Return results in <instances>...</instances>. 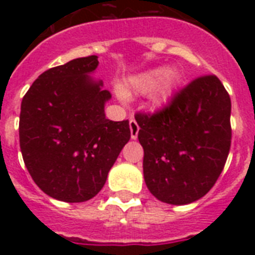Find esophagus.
Wrapping results in <instances>:
<instances>
[{
	"label": "esophagus",
	"instance_id": "34e87169",
	"mask_svg": "<svg viewBox=\"0 0 255 255\" xmlns=\"http://www.w3.org/2000/svg\"><path fill=\"white\" fill-rule=\"evenodd\" d=\"M129 129H131V137L132 139H136L137 137V133H139V124L135 119L129 120Z\"/></svg>",
	"mask_w": 255,
	"mask_h": 255
}]
</instances>
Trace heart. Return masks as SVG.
I'll return each instance as SVG.
<instances>
[{"label": "heart", "instance_id": "heart-1", "mask_svg": "<svg viewBox=\"0 0 255 255\" xmlns=\"http://www.w3.org/2000/svg\"><path fill=\"white\" fill-rule=\"evenodd\" d=\"M165 75H167L165 69L152 70V71H148V73L133 78L131 81V87L133 91L139 92V94H148L153 88L157 87V85L163 81Z\"/></svg>", "mask_w": 255, "mask_h": 255}]
</instances>
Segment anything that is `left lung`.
Returning a JSON list of instances; mask_svg holds the SVG:
<instances>
[{
    "mask_svg": "<svg viewBox=\"0 0 255 255\" xmlns=\"http://www.w3.org/2000/svg\"><path fill=\"white\" fill-rule=\"evenodd\" d=\"M232 102L216 75L180 88L163 108L137 112L144 180L157 200L185 205L204 197L225 167Z\"/></svg>",
    "mask_w": 255,
    "mask_h": 255,
    "instance_id": "left-lung-1",
    "label": "left lung"
}]
</instances>
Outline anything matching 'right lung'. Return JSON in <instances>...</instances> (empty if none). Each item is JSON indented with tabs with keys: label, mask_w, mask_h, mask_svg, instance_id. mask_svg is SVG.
Listing matches in <instances>:
<instances>
[{
	"label": "right lung",
	"mask_w": 255,
	"mask_h": 255,
	"mask_svg": "<svg viewBox=\"0 0 255 255\" xmlns=\"http://www.w3.org/2000/svg\"><path fill=\"white\" fill-rule=\"evenodd\" d=\"M96 55L46 70L26 92L19 147L34 182L50 197L83 202L99 193L131 137L129 122L106 119L111 92L88 75Z\"/></svg>",
	"instance_id": "1"
}]
</instances>
